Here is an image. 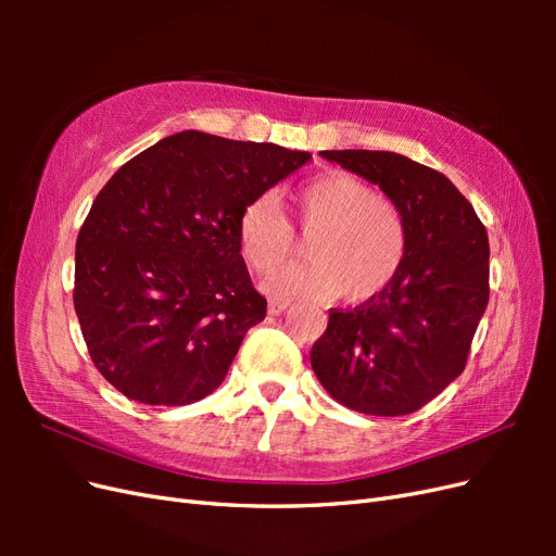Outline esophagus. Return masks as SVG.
Instances as JSON below:
<instances>
[{
	"instance_id": "obj_1",
	"label": "esophagus",
	"mask_w": 556,
	"mask_h": 556,
	"mask_svg": "<svg viewBox=\"0 0 556 556\" xmlns=\"http://www.w3.org/2000/svg\"><path fill=\"white\" fill-rule=\"evenodd\" d=\"M288 301H278V299H274L271 301V304H268V313H271V315H280V313H285V311H288Z\"/></svg>"
}]
</instances>
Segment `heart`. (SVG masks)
<instances>
[{"mask_svg":"<svg viewBox=\"0 0 556 556\" xmlns=\"http://www.w3.org/2000/svg\"><path fill=\"white\" fill-rule=\"evenodd\" d=\"M294 208L308 239L311 262L268 280L278 299L325 301L345 292L352 301L382 292L406 257V223L394 201L345 172L311 178L294 192ZM241 255L252 271L276 274L292 252L294 231L274 194L245 204L237 223Z\"/></svg>","mask_w":556,"mask_h":556,"instance_id":"b5f03b06","label":"heart"}]
</instances>
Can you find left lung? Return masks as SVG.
<instances>
[{
    "label": "left lung",
    "instance_id": "8db88e82",
    "mask_svg": "<svg viewBox=\"0 0 556 556\" xmlns=\"http://www.w3.org/2000/svg\"><path fill=\"white\" fill-rule=\"evenodd\" d=\"M366 178L406 223V257L382 292L329 311L311 350L325 390L350 410L415 413L459 378L490 301V241L468 199L441 172L387 150H323Z\"/></svg>",
    "mask_w": 556,
    "mask_h": 556
}]
</instances>
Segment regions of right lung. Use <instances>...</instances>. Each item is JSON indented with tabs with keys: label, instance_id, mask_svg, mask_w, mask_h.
<instances>
[{
	"label": "right lung",
	"instance_id": "obj_1",
	"mask_svg": "<svg viewBox=\"0 0 556 556\" xmlns=\"http://www.w3.org/2000/svg\"><path fill=\"white\" fill-rule=\"evenodd\" d=\"M311 153L180 131L131 157L76 241L74 308L94 366L148 406L208 396L262 323L237 223Z\"/></svg>",
	"mask_w": 556,
	"mask_h": 556
}]
</instances>
